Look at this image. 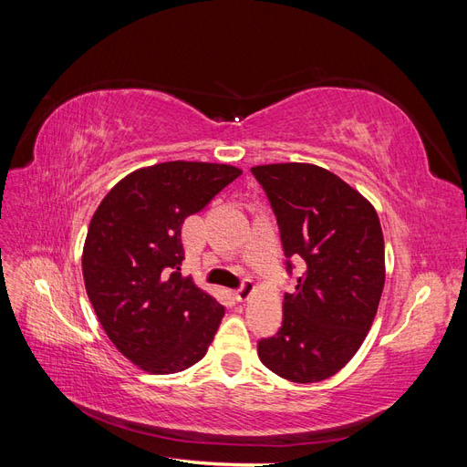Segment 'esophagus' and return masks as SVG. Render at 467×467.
<instances>
[{"label": "esophagus", "mask_w": 467, "mask_h": 467, "mask_svg": "<svg viewBox=\"0 0 467 467\" xmlns=\"http://www.w3.org/2000/svg\"><path fill=\"white\" fill-rule=\"evenodd\" d=\"M253 288H255V286H253V282H251V280H245L242 286H239L237 290H234L235 300H237V302H245V300L249 298V296H251Z\"/></svg>", "instance_id": "obj_1"}]
</instances>
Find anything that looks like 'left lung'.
<instances>
[{
  "mask_svg": "<svg viewBox=\"0 0 467 467\" xmlns=\"http://www.w3.org/2000/svg\"><path fill=\"white\" fill-rule=\"evenodd\" d=\"M278 222L286 268L304 259L282 327L261 338L268 370L296 384L337 374L357 355L386 280L384 234L374 206L327 169L312 163L251 167Z\"/></svg>",
  "mask_w": 467,
  "mask_h": 467,
  "instance_id": "obj_1",
  "label": "left lung"
}]
</instances>
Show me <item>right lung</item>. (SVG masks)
<instances>
[{
  "label": "right lung",
  "instance_id": "right-lung-1",
  "mask_svg": "<svg viewBox=\"0 0 467 467\" xmlns=\"http://www.w3.org/2000/svg\"><path fill=\"white\" fill-rule=\"evenodd\" d=\"M242 175L225 163L165 161L126 175L99 204L83 245V280L99 323L150 374L199 362L223 306L181 275V228Z\"/></svg>",
  "mask_w": 467,
  "mask_h": 467
}]
</instances>
